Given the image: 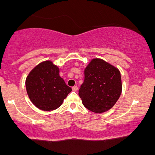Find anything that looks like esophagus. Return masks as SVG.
Here are the masks:
<instances>
[{"mask_svg": "<svg viewBox=\"0 0 155 155\" xmlns=\"http://www.w3.org/2000/svg\"><path fill=\"white\" fill-rule=\"evenodd\" d=\"M72 90H74V91H77V90H78V87L77 86H74L72 87Z\"/></svg>", "mask_w": 155, "mask_h": 155, "instance_id": "34e87169", "label": "esophagus"}]
</instances>
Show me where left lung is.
<instances>
[{"label":"left lung","instance_id":"obj_1","mask_svg":"<svg viewBox=\"0 0 155 155\" xmlns=\"http://www.w3.org/2000/svg\"><path fill=\"white\" fill-rule=\"evenodd\" d=\"M122 90L119 69L104 60L95 58L85 68L84 81L79 90V95L87 109L100 114L114 106Z\"/></svg>","mask_w":155,"mask_h":155}]
</instances>
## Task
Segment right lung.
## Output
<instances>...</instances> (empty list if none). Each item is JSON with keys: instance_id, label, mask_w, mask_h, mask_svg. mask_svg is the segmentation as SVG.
<instances>
[{"instance_id": "1", "label": "right lung", "mask_w": 155, "mask_h": 155, "mask_svg": "<svg viewBox=\"0 0 155 155\" xmlns=\"http://www.w3.org/2000/svg\"><path fill=\"white\" fill-rule=\"evenodd\" d=\"M59 73V68L51 60H46L37 65L27 76V93L31 102L39 109H57L72 91Z\"/></svg>"}]
</instances>
